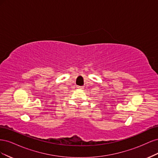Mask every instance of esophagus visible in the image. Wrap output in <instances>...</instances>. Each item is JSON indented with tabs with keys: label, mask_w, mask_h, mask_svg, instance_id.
<instances>
[{
	"label": "esophagus",
	"mask_w": 158,
	"mask_h": 158,
	"mask_svg": "<svg viewBox=\"0 0 158 158\" xmlns=\"http://www.w3.org/2000/svg\"><path fill=\"white\" fill-rule=\"evenodd\" d=\"M76 88H77V89H84V87H83V86H77Z\"/></svg>",
	"instance_id": "1"
}]
</instances>
